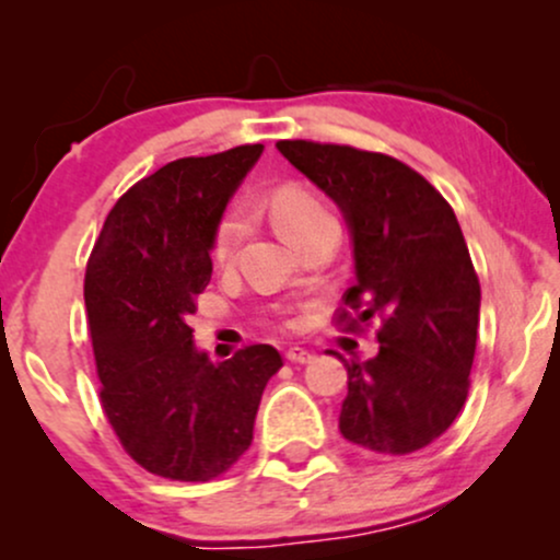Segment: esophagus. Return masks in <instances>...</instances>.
<instances>
[{
    "instance_id": "34e87169",
    "label": "esophagus",
    "mask_w": 560,
    "mask_h": 560,
    "mask_svg": "<svg viewBox=\"0 0 560 560\" xmlns=\"http://www.w3.org/2000/svg\"><path fill=\"white\" fill-rule=\"evenodd\" d=\"M284 355L289 363H311L313 358H316L311 350H305V347H289Z\"/></svg>"
}]
</instances>
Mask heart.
<instances>
[{
    "instance_id": "obj_1",
    "label": "heart",
    "mask_w": 560,
    "mask_h": 560,
    "mask_svg": "<svg viewBox=\"0 0 560 560\" xmlns=\"http://www.w3.org/2000/svg\"><path fill=\"white\" fill-rule=\"evenodd\" d=\"M268 210H271L276 226L289 242L298 244L300 236L307 229L316 226L318 221L329 218L331 213L326 210V205L313 195V191L302 189V186H284L276 195L268 199ZM249 229V210L242 205H234L223 213L218 221L215 236H213V258L215 262H226L234 258L236 247H240L244 234Z\"/></svg>"
}]
</instances>
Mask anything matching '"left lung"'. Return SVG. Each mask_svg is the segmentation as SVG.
<instances>
[{
  "label": "left lung",
  "instance_id": "8db88e82",
  "mask_svg": "<svg viewBox=\"0 0 560 560\" xmlns=\"http://www.w3.org/2000/svg\"><path fill=\"white\" fill-rule=\"evenodd\" d=\"M350 229L355 287L347 326L382 318L378 352L352 358L339 432L352 445L405 455L434 442L464 408L481 289L453 208L427 178L355 147L279 141Z\"/></svg>",
  "mask_w": 560,
  "mask_h": 560
}]
</instances>
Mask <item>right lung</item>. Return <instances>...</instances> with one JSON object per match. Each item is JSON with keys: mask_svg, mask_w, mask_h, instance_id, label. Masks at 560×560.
Returning <instances> with one entry per match:
<instances>
[{"mask_svg": "<svg viewBox=\"0 0 560 560\" xmlns=\"http://www.w3.org/2000/svg\"><path fill=\"white\" fill-rule=\"evenodd\" d=\"M260 155L262 144H244L163 165L115 202L89 258L83 300L102 408L126 453L158 477L229 471L284 365L271 345L210 361L186 324L213 273L218 221Z\"/></svg>", "mask_w": 560, "mask_h": 560, "instance_id": "1", "label": "right lung"}]
</instances>
